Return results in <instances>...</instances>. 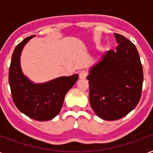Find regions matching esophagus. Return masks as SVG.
Returning <instances> with one entry per match:
<instances>
[{
	"label": "esophagus",
	"mask_w": 153,
	"mask_h": 153,
	"mask_svg": "<svg viewBox=\"0 0 153 153\" xmlns=\"http://www.w3.org/2000/svg\"><path fill=\"white\" fill-rule=\"evenodd\" d=\"M79 75L80 79H85L88 75V72L86 70H81L79 74Z\"/></svg>",
	"instance_id": "1"
}]
</instances>
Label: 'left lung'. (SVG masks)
I'll return each instance as SVG.
<instances>
[{"mask_svg": "<svg viewBox=\"0 0 153 153\" xmlns=\"http://www.w3.org/2000/svg\"><path fill=\"white\" fill-rule=\"evenodd\" d=\"M118 46L103 54L89 70V101L96 115L116 120L134 109L141 97L143 67L137 48L130 41L115 33Z\"/></svg>", "mask_w": 153, "mask_h": 153, "instance_id": "8db88e82", "label": "left lung"}]
</instances>
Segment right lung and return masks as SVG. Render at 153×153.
I'll list each match as a JSON object with an SVG mask.
<instances>
[{
  "label": "right lung",
  "mask_w": 153,
  "mask_h": 153,
  "mask_svg": "<svg viewBox=\"0 0 153 153\" xmlns=\"http://www.w3.org/2000/svg\"><path fill=\"white\" fill-rule=\"evenodd\" d=\"M33 37L26 38L15 48L9 70V83L16 107L29 118L47 121L59 114L65 94L78 80L79 75L58 77L42 83L29 80L21 70L20 56L24 47Z\"/></svg>",
  "instance_id": "add662e5"
}]
</instances>
